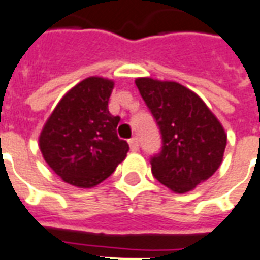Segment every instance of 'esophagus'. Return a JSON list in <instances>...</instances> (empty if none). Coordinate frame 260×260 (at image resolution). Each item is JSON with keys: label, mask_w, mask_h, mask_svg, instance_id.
I'll return each instance as SVG.
<instances>
[{"label": "esophagus", "mask_w": 260, "mask_h": 260, "mask_svg": "<svg viewBox=\"0 0 260 260\" xmlns=\"http://www.w3.org/2000/svg\"><path fill=\"white\" fill-rule=\"evenodd\" d=\"M128 143H129V147L132 151H138V149H139V142H138V138H132V139L128 140Z\"/></svg>", "instance_id": "esophagus-1"}]
</instances>
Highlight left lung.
Listing matches in <instances>:
<instances>
[{
  "label": "left lung",
  "instance_id": "left-lung-1",
  "mask_svg": "<svg viewBox=\"0 0 260 260\" xmlns=\"http://www.w3.org/2000/svg\"><path fill=\"white\" fill-rule=\"evenodd\" d=\"M140 95L161 132L162 146L151 157V172L175 193H186L220 167L228 136L203 99L175 81L136 78Z\"/></svg>",
  "mask_w": 260,
  "mask_h": 260
}]
</instances>
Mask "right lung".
Segmentation results:
<instances>
[{
  "mask_svg": "<svg viewBox=\"0 0 260 260\" xmlns=\"http://www.w3.org/2000/svg\"><path fill=\"white\" fill-rule=\"evenodd\" d=\"M114 82L88 77L52 111L40 135V150L66 183L89 189L110 176L129 146L117 136L118 115L109 111Z\"/></svg>",
  "mask_w": 260,
  "mask_h": 260,
  "instance_id": "1",
  "label": "right lung"
}]
</instances>
